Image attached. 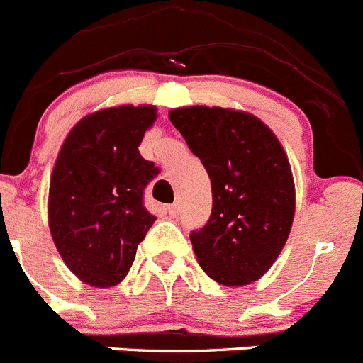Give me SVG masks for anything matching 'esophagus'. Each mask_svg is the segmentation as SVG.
I'll list each match as a JSON object with an SVG mask.
<instances>
[{"mask_svg": "<svg viewBox=\"0 0 363 363\" xmlns=\"http://www.w3.org/2000/svg\"><path fill=\"white\" fill-rule=\"evenodd\" d=\"M164 210H166V213H169V215H177L179 213V206L177 204H169V206H166Z\"/></svg>", "mask_w": 363, "mask_h": 363, "instance_id": "34e87169", "label": "esophagus"}]
</instances>
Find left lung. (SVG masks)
Masks as SVG:
<instances>
[{"label": "left lung", "instance_id": "obj_1", "mask_svg": "<svg viewBox=\"0 0 363 363\" xmlns=\"http://www.w3.org/2000/svg\"><path fill=\"white\" fill-rule=\"evenodd\" d=\"M168 117L211 181L210 220L189 235L197 262L222 286L259 280L295 218V181L279 137L244 110L184 106Z\"/></svg>", "mask_w": 363, "mask_h": 363}]
</instances>
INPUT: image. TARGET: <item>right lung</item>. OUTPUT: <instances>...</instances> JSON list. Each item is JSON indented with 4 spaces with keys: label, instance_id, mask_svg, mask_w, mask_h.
<instances>
[{
    "label": "right lung",
    "instance_id": "add662e5",
    "mask_svg": "<svg viewBox=\"0 0 363 363\" xmlns=\"http://www.w3.org/2000/svg\"><path fill=\"white\" fill-rule=\"evenodd\" d=\"M157 121L153 104H121L88 113L61 145L48 188V226L68 269L92 287L128 275L155 217L143 191L157 175L139 145Z\"/></svg>",
    "mask_w": 363,
    "mask_h": 363
}]
</instances>
